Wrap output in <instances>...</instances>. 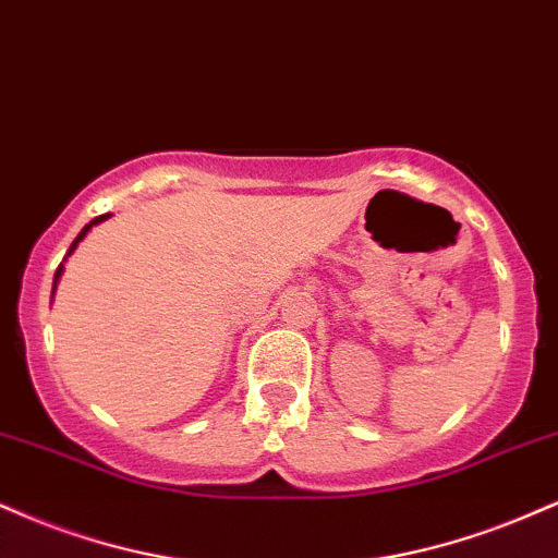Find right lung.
<instances>
[{"mask_svg": "<svg viewBox=\"0 0 558 558\" xmlns=\"http://www.w3.org/2000/svg\"><path fill=\"white\" fill-rule=\"evenodd\" d=\"M106 218H109V213H106V215H100V218H96V220H90V223H87V226L83 228V231H80V233H77V239H75V241H72V246H70V254H72V252H75V246L80 244V241H83V236H85V233H87V231H90V226H96V223H100V220H106ZM59 275H62V265H59V267H57V275H53V288H57V280H59Z\"/></svg>", "mask_w": 558, "mask_h": 558, "instance_id": "1", "label": "right lung"}]
</instances>
